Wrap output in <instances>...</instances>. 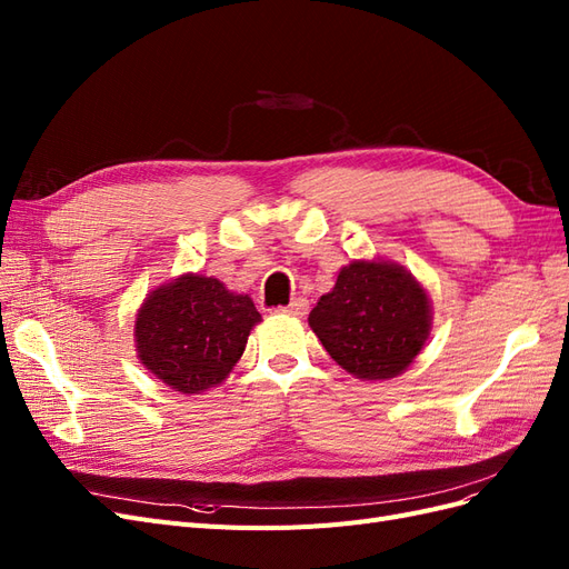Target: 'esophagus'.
Segmentation results:
<instances>
[{"mask_svg": "<svg viewBox=\"0 0 569 569\" xmlns=\"http://www.w3.org/2000/svg\"><path fill=\"white\" fill-rule=\"evenodd\" d=\"M278 311L284 313V316H297V318H301V316H306V311H308V301H306V299H295L289 306H280Z\"/></svg>", "mask_w": 569, "mask_h": 569, "instance_id": "34e87169", "label": "esophagus"}]
</instances>
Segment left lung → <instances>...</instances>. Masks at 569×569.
<instances>
[{
    "mask_svg": "<svg viewBox=\"0 0 569 569\" xmlns=\"http://www.w3.org/2000/svg\"><path fill=\"white\" fill-rule=\"evenodd\" d=\"M425 289L401 266L353 261L320 297L308 325L325 351L360 380L401 375L429 335Z\"/></svg>",
    "mask_w": 569,
    "mask_h": 569,
    "instance_id": "left-lung-1",
    "label": "left lung"
}]
</instances>
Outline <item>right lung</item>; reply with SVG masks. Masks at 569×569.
Here are the masks:
<instances>
[{"mask_svg":"<svg viewBox=\"0 0 569 569\" xmlns=\"http://www.w3.org/2000/svg\"><path fill=\"white\" fill-rule=\"evenodd\" d=\"M261 313L244 295L203 274H182L142 303L134 322L140 360L170 389L199 393L220 385L244 353Z\"/></svg>","mask_w":569,"mask_h":569,"instance_id":"1","label":"right lung"}]
</instances>
